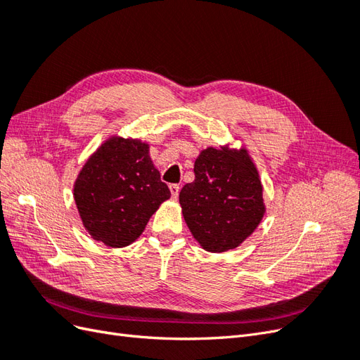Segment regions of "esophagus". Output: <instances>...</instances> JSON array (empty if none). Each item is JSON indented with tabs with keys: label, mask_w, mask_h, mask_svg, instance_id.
<instances>
[{
	"label": "esophagus",
	"mask_w": 360,
	"mask_h": 360,
	"mask_svg": "<svg viewBox=\"0 0 360 360\" xmlns=\"http://www.w3.org/2000/svg\"><path fill=\"white\" fill-rule=\"evenodd\" d=\"M169 191H171L172 200H177L179 192H180V186H179V184H169Z\"/></svg>",
	"instance_id": "esophagus-1"
}]
</instances>
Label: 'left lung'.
<instances>
[{
  "instance_id": "8db88e82",
  "label": "left lung",
  "mask_w": 360,
  "mask_h": 360,
  "mask_svg": "<svg viewBox=\"0 0 360 360\" xmlns=\"http://www.w3.org/2000/svg\"><path fill=\"white\" fill-rule=\"evenodd\" d=\"M195 180L180 191L181 213L195 240L209 252H226L252 234L266 213L263 184L246 147L201 150Z\"/></svg>"
}]
</instances>
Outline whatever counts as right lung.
<instances>
[{"instance_id":"1","label":"right lung","mask_w":360,"mask_h":360,"mask_svg":"<svg viewBox=\"0 0 360 360\" xmlns=\"http://www.w3.org/2000/svg\"><path fill=\"white\" fill-rule=\"evenodd\" d=\"M141 139L110 136L81 168L73 198L86 233L110 248H124L143 234L171 192Z\"/></svg>"}]
</instances>
